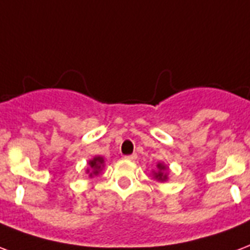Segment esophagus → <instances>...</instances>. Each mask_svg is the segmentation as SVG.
<instances>
[{
    "label": "esophagus",
    "mask_w": 250,
    "mask_h": 250,
    "mask_svg": "<svg viewBox=\"0 0 250 250\" xmlns=\"http://www.w3.org/2000/svg\"><path fill=\"white\" fill-rule=\"evenodd\" d=\"M125 159L128 160V161H135V160L138 159V155H136V153H132V155L125 156Z\"/></svg>",
    "instance_id": "esophagus-1"
}]
</instances>
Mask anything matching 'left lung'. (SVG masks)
Wrapping results in <instances>:
<instances>
[{"mask_svg":"<svg viewBox=\"0 0 250 250\" xmlns=\"http://www.w3.org/2000/svg\"><path fill=\"white\" fill-rule=\"evenodd\" d=\"M157 167H159L160 171H159V173H155L156 178H157V180H160V181H165V180H167V174H164V171H165V167H164V165H161V164H159Z\"/></svg>","mask_w":250,"mask_h":250,"instance_id":"obj_1","label":"left lung"}]
</instances>
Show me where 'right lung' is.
Returning <instances> with one entry per match:
<instances>
[{"label":"right lung","mask_w":250,"mask_h":250,"mask_svg":"<svg viewBox=\"0 0 250 250\" xmlns=\"http://www.w3.org/2000/svg\"><path fill=\"white\" fill-rule=\"evenodd\" d=\"M102 164H104V159H102V157H94L93 160H90V161H89V165H90L91 170H87V173L91 171L90 176H93V174H98L101 170V167H102Z\"/></svg>","instance_id":"obj_1"}]
</instances>
